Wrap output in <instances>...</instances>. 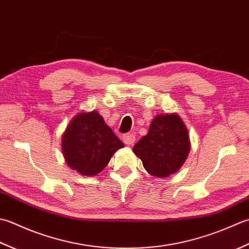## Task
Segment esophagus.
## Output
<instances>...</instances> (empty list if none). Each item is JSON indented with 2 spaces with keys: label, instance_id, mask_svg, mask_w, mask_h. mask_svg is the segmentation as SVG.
I'll return each instance as SVG.
<instances>
[{
  "label": "esophagus",
  "instance_id": "34e87169",
  "mask_svg": "<svg viewBox=\"0 0 249 249\" xmlns=\"http://www.w3.org/2000/svg\"><path fill=\"white\" fill-rule=\"evenodd\" d=\"M123 141H124V143L126 145H132L135 141V136L133 134H124L123 136Z\"/></svg>",
  "mask_w": 249,
  "mask_h": 249
}]
</instances>
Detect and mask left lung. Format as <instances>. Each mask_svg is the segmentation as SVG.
Returning <instances> with one entry per match:
<instances>
[{
    "mask_svg": "<svg viewBox=\"0 0 249 249\" xmlns=\"http://www.w3.org/2000/svg\"><path fill=\"white\" fill-rule=\"evenodd\" d=\"M189 132L176 113L159 114L149 130L133 147L150 175L166 178L178 172L190 151Z\"/></svg>",
    "mask_w": 249,
    "mask_h": 249,
    "instance_id": "left-lung-1",
    "label": "left lung"
}]
</instances>
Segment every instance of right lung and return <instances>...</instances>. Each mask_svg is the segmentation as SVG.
Listing matches in <instances>:
<instances>
[{"label": "right lung", "mask_w": 249, "mask_h": 249, "mask_svg": "<svg viewBox=\"0 0 249 249\" xmlns=\"http://www.w3.org/2000/svg\"><path fill=\"white\" fill-rule=\"evenodd\" d=\"M61 141L68 165L89 177L103 171L116 151L124 146L96 110L75 115Z\"/></svg>", "instance_id": "obj_1"}]
</instances>
